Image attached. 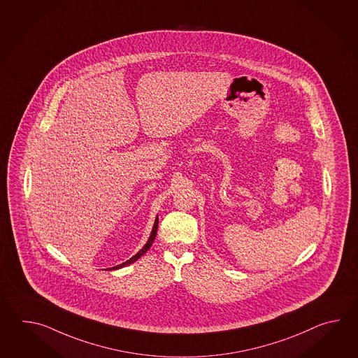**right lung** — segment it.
<instances>
[{
	"instance_id": "1",
	"label": "right lung",
	"mask_w": 358,
	"mask_h": 358,
	"mask_svg": "<svg viewBox=\"0 0 358 358\" xmlns=\"http://www.w3.org/2000/svg\"><path fill=\"white\" fill-rule=\"evenodd\" d=\"M157 227H159V220L156 219V221H155V225H153L152 229V233H151V236H150V239H148V242L145 243V247L141 250V251L138 252L137 255L136 256H133L131 259H128L127 262H124V264H122V265H117V266L114 267H110V268H120V267L125 266V265H129V264H131V262H134V261H137L142 255H145V252L148 251L150 248H151V245H152L153 241H155V238H156V233H157ZM108 268V270H110Z\"/></svg>"
}]
</instances>
